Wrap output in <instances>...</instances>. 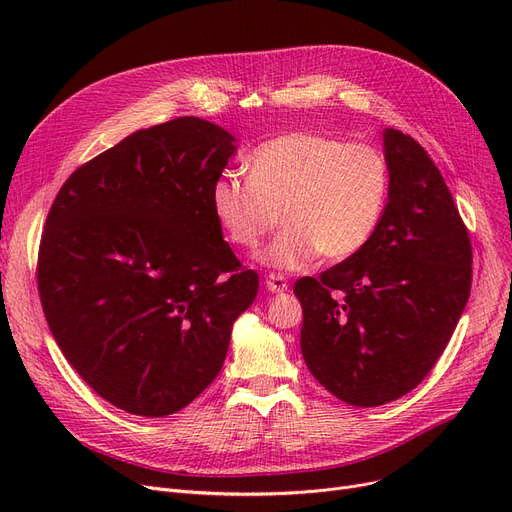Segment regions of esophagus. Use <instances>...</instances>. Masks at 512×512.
I'll return each instance as SVG.
<instances>
[{
    "label": "esophagus",
    "instance_id": "esophagus-1",
    "mask_svg": "<svg viewBox=\"0 0 512 512\" xmlns=\"http://www.w3.org/2000/svg\"><path fill=\"white\" fill-rule=\"evenodd\" d=\"M265 288L270 292H284V290H288V282L280 274H270L265 278Z\"/></svg>",
    "mask_w": 512,
    "mask_h": 512
}]
</instances>
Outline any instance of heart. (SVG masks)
Returning <instances> with one entry per match:
<instances>
[{"mask_svg":"<svg viewBox=\"0 0 512 512\" xmlns=\"http://www.w3.org/2000/svg\"><path fill=\"white\" fill-rule=\"evenodd\" d=\"M388 166L369 145L290 132L257 147L249 178L226 172L211 184V209L230 242L255 249L282 215V232L259 253L263 265L303 270L321 253L342 261L380 226Z\"/></svg>","mask_w":512,"mask_h":512,"instance_id":"b5f03b06","label":"heart"}]
</instances>
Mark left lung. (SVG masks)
<instances>
[{
    "instance_id": "left-lung-1",
    "label": "left lung",
    "mask_w": 512,
    "mask_h": 512,
    "mask_svg": "<svg viewBox=\"0 0 512 512\" xmlns=\"http://www.w3.org/2000/svg\"><path fill=\"white\" fill-rule=\"evenodd\" d=\"M388 203L353 257L301 278V351L313 378L353 407H380L432 371L471 292V240L448 186L409 134L386 128Z\"/></svg>"
}]
</instances>
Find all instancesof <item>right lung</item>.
Returning <instances> with one entry per match:
<instances>
[{"instance_id": "1", "label": "right lung", "mask_w": 512, "mask_h": 512, "mask_svg": "<svg viewBox=\"0 0 512 512\" xmlns=\"http://www.w3.org/2000/svg\"><path fill=\"white\" fill-rule=\"evenodd\" d=\"M234 137L182 116L132 132L70 174L41 236L37 284L60 351L101 398L166 417L220 373L259 276L209 193Z\"/></svg>"}]
</instances>
